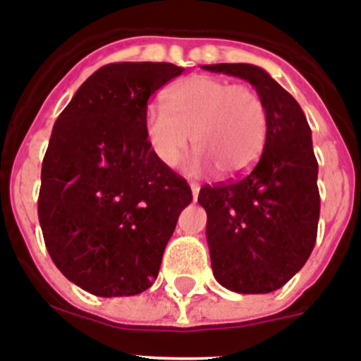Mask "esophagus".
Instances as JSON below:
<instances>
[{
	"label": "esophagus",
	"instance_id": "34e87169",
	"mask_svg": "<svg viewBox=\"0 0 361 361\" xmlns=\"http://www.w3.org/2000/svg\"><path fill=\"white\" fill-rule=\"evenodd\" d=\"M191 193H193V199L197 200V197H199V191H200V186L197 183H191Z\"/></svg>",
	"mask_w": 361,
	"mask_h": 361
}]
</instances>
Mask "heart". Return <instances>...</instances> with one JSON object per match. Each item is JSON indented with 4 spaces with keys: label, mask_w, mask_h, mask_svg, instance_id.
<instances>
[{
    "label": "heart",
    "mask_w": 361,
    "mask_h": 361,
    "mask_svg": "<svg viewBox=\"0 0 361 361\" xmlns=\"http://www.w3.org/2000/svg\"><path fill=\"white\" fill-rule=\"evenodd\" d=\"M267 124L266 103L253 86L195 75L166 92L164 110L146 111L145 132L166 166L177 164L191 135L197 168L209 162L222 177H237L260 157Z\"/></svg>",
    "instance_id": "heart-1"
}]
</instances>
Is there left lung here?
I'll return each mask as SVG.
<instances>
[{
  "mask_svg": "<svg viewBox=\"0 0 361 361\" xmlns=\"http://www.w3.org/2000/svg\"><path fill=\"white\" fill-rule=\"evenodd\" d=\"M245 79L267 108L264 152L250 173L200 188L213 275L242 295L276 291L307 262L320 219L318 162L296 99L266 70L245 63L204 65Z\"/></svg>",
  "mask_w": 361,
  "mask_h": 361,
  "instance_id": "left-lung-1",
  "label": "left lung"
}]
</instances>
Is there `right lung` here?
<instances>
[{"label": "right lung", "instance_id": "right-lung-1", "mask_svg": "<svg viewBox=\"0 0 361 361\" xmlns=\"http://www.w3.org/2000/svg\"><path fill=\"white\" fill-rule=\"evenodd\" d=\"M184 68L110 63L86 79L54 124L37 216L63 275L95 296L152 288L193 195L145 132L148 99Z\"/></svg>", "mask_w": 361, "mask_h": 361}]
</instances>
